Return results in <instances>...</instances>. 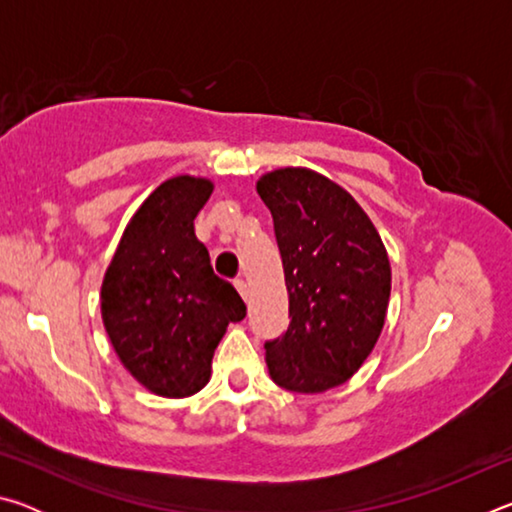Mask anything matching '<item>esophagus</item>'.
Listing matches in <instances>:
<instances>
[{"label": "esophagus", "instance_id": "esophagus-1", "mask_svg": "<svg viewBox=\"0 0 512 512\" xmlns=\"http://www.w3.org/2000/svg\"><path fill=\"white\" fill-rule=\"evenodd\" d=\"M235 287L241 293V298L248 300V284H246V280H241V277H239V280H235Z\"/></svg>", "mask_w": 512, "mask_h": 512}]
</instances>
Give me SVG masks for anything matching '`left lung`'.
I'll return each mask as SVG.
<instances>
[{"label": "left lung", "instance_id": "left-lung-1", "mask_svg": "<svg viewBox=\"0 0 512 512\" xmlns=\"http://www.w3.org/2000/svg\"><path fill=\"white\" fill-rule=\"evenodd\" d=\"M273 216L289 329L268 341L266 366L277 386L325 393L341 386L375 348L391 298V262L361 205L334 180L284 167L257 180Z\"/></svg>", "mask_w": 512, "mask_h": 512}]
</instances>
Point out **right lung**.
Listing matches in <instances>:
<instances>
[{
    "label": "right lung",
    "mask_w": 512,
    "mask_h": 512,
    "mask_svg": "<svg viewBox=\"0 0 512 512\" xmlns=\"http://www.w3.org/2000/svg\"><path fill=\"white\" fill-rule=\"evenodd\" d=\"M212 180L176 176L128 221L101 284V318L124 368L162 397H189L210 381L225 329L246 316L230 282L214 275L194 219Z\"/></svg>",
    "instance_id": "1"
}]
</instances>
